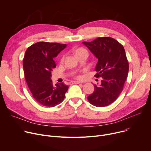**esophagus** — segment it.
Wrapping results in <instances>:
<instances>
[{"label": "esophagus", "mask_w": 151, "mask_h": 151, "mask_svg": "<svg viewBox=\"0 0 151 151\" xmlns=\"http://www.w3.org/2000/svg\"><path fill=\"white\" fill-rule=\"evenodd\" d=\"M71 84H79V83H80V81H71Z\"/></svg>", "instance_id": "obj_1"}]
</instances>
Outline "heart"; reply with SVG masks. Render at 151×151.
Wrapping results in <instances>:
<instances>
[{
  "label": "heart",
  "mask_w": 151,
  "mask_h": 151,
  "mask_svg": "<svg viewBox=\"0 0 151 151\" xmlns=\"http://www.w3.org/2000/svg\"><path fill=\"white\" fill-rule=\"evenodd\" d=\"M85 51H86V50H85L84 48H76L74 50V54L76 55V56H77L78 54H80V53H81V52H85ZM63 57H62V59H61V61H63ZM74 75L76 76V78H80V76H78V75H76V74H74Z\"/></svg>",
  "instance_id": "1"
}]
</instances>
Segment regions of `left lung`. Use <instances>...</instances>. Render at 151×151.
Masks as SVG:
<instances>
[{
	"label": "left lung",
	"instance_id": "left-lung-1",
	"mask_svg": "<svg viewBox=\"0 0 151 151\" xmlns=\"http://www.w3.org/2000/svg\"><path fill=\"white\" fill-rule=\"evenodd\" d=\"M98 59L95 70L101 84L94 85V92L88 96L89 103L102 107L113 103L123 90L129 64L123 45L110 37H99L92 42H83Z\"/></svg>",
	"mask_w": 151,
	"mask_h": 151
}]
</instances>
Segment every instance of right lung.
I'll use <instances>...</instances> for the list:
<instances>
[{
    "label": "right lung",
    "instance_id": "add662e5",
    "mask_svg": "<svg viewBox=\"0 0 151 151\" xmlns=\"http://www.w3.org/2000/svg\"><path fill=\"white\" fill-rule=\"evenodd\" d=\"M66 44L38 42L26 51L23 66L25 79L33 97L40 104L53 107L60 104L68 86L63 83L53 85L52 72L56 65L53 58Z\"/></svg>",
    "mask_w": 151,
    "mask_h": 151
}]
</instances>
